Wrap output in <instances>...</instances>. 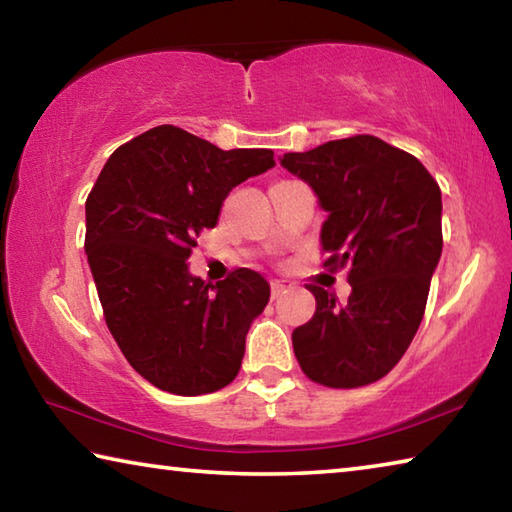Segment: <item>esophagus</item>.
Instances as JSON below:
<instances>
[{
  "instance_id": "34e87169",
  "label": "esophagus",
  "mask_w": 512,
  "mask_h": 512,
  "mask_svg": "<svg viewBox=\"0 0 512 512\" xmlns=\"http://www.w3.org/2000/svg\"><path fill=\"white\" fill-rule=\"evenodd\" d=\"M289 287H291V284H287L284 280H273V282H271V296H273V298H280L282 293L287 291Z\"/></svg>"
}]
</instances>
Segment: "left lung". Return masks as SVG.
I'll list each match as a JSON object with an SVG mask.
<instances>
[{
	"mask_svg": "<svg viewBox=\"0 0 512 512\" xmlns=\"http://www.w3.org/2000/svg\"><path fill=\"white\" fill-rule=\"evenodd\" d=\"M280 164L314 189L327 219L325 264L350 268L339 305L309 284L316 311L293 329V352L309 379L332 388L372 384L409 348L443 253V198L418 158L372 135L332 140Z\"/></svg>",
	"mask_w": 512,
	"mask_h": 512,
	"instance_id": "left-lung-1",
	"label": "left lung"
}]
</instances>
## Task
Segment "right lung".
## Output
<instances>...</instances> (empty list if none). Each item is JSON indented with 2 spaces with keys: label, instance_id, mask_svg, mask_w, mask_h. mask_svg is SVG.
Wrapping results in <instances>:
<instances>
[{
  "label": "right lung",
  "instance_id": "obj_1",
  "mask_svg": "<svg viewBox=\"0 0 512 512\" xmlns=\"http://www.w3.org/2000/svg\"><path fill=\"white\" fill-rule=\"evenodd\" d=\"M273 167L271 149L223 151L164 124L101 169L85 201V255L110 334L160 391L205 395L237 377L271 287L250 268L205 284L187 259L232 189Z\"/></svg>",
  "mask_w": 512,
  "mask_h": 512
}]
</instances>
